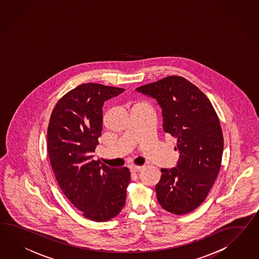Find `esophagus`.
<instances>
[{
  "label": "esophagus",
  "instance_id": "obj_1",
  "mask_svg": "<svg viewBox=\"0 0 259 259\" xmlns=\"http://www.w3.org/2000/svg\"><path fill=\"white\" fill-rule=\"evenodd\" d=\"M142 167H143V165H131L130 170L132 172H138V171L141 170Z\"/></svg>",
  "mask_w": 259,
  "mask_h": 259
}]
</instances>
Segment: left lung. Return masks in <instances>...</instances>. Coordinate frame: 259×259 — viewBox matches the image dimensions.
I'll use <instances>...</instances> for the list:
<instances>
[{"label":"left lung","instance_id":"8db88e82","mask_svg":"<svg viewBox=\"0 0 259 259\" xmlns=\"http://www.w3.org/2000/svg\"><path fill=\"white\" fill-rule=\"evenodd\" d=\"M162 108L164 133L175 137L176 167L162 168L155 186L159 204L176 215L196 209L208 196L221 167L224 138L208 97L183 76H166L136 89Z\"/></svg>","mask_w":259,"mask_h":259}]
</instances>
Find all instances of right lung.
Here are the masks:
<instances>
[{
  "label": "right lung",
  "mask_w": 259,
  "mask_h": 259,
  "mask_svg": "<svg viewBox=\"0 0 259 259\" xmlns=\"http://www.w3.org/2000/svg\"><path fill=\"white\" fill-rule=\"evenodd\" d=\"M123 92L97 83L81 84L58 101L49 123L48 152L59 186L92 221L112 219L126 200L129 169L111 168L93 159L103 128L104 103Z\"/></svg>",
  "instance_id": "obj_1"
}]
</instances>
